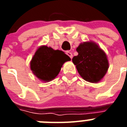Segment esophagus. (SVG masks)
<instances>
[{"mask_svg": "<svg viewBox=\"0 0 127 127\" xmlns=\"http://www.w3.org/2000/svg\"><path fill=\"white\" fill-rule=\"evenodd\" d=\"M66 54H67V55L69 56V57H70V58H72V57H73V55H72V53L71 52H70V51H67V52H66Z\"/></svg>", "mask_w": 127, "mask_h": 127, "instance_id": "34e87169", "label": "esophagus"}]
</instances>
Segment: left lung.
I'll use <instances>...</instances> for the list:
<instances>
[{
    "label": "left lung",
    "mask_w": 127,
    "mask_h": 127,
    "mask_svg": "<svg viewBox=\"0 0 127 127\" xmlns=\"http://www.w3.org/2000/svg\"><path fill=\"white\" fill-rule=\"evenodd\" d=\"M78 55L72 58L79 75L85 81L98 83L107 72L109 63L105 53L92 42L81 44L77 49Z\"/></svg>",
    "instance_id": "8db88e82"
}]
</instances>
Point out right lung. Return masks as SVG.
Wrapping results in <instances>:
<instances>
[{
  "instance_id": "add662e5",
  "label": "right lung",
  "mask_w": 127,
  "mask_h": 127,
  "mask_svg": "<svg viewBox=\"0 0 127 127\" xmlns=\"http://www.w3.org/2000/svg\"><path fill=\"white\" fill-rule=\"evenodd\" d=\"M70 60L62 51L54 50L46 46L40 47L35 52L30 62V69L33 74L41 80L49 81L60 72L62 65Z\"/></svg>"
}]
</instances>
